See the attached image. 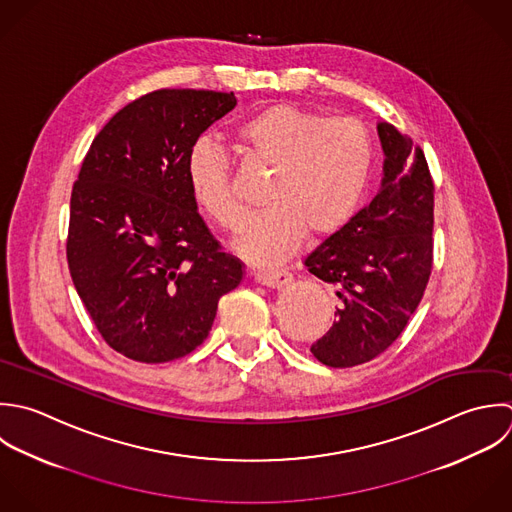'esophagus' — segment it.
Segmentation results:
<instances>
[{
    "label": "esophagus",
    "instance_id": "esophagus-1",
    "mask_svg": "<svg viewBox=\"0 0 512 512\" xmlns=\"http://www.w3.org/2000/svg\"><path fill=\"white\" fill-rule=\"evenodd\" d=\"M255 281L259 285L265 287H273V289H281L287 283L293 281V275L287 269H277V271H257L255 273Z\"/></svg>",
    "mask_w": 512,
    "mask_h": 512
}]
</instances>
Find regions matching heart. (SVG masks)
I'll return each mask as SVG.
<instances>
[{"instance_id": "heart-1", "label": "heart", "mask_w": 512, "mask_h": 512, "mask_svg": "<svg viewBox=\"0 0 512 512\" xmlns=\"http://www.w3.org/2000/svg\"><path fill=\"white\" fill-rule=\"evenodd\" d=\"M235 137L251 163L271 169L263 185L269 207L247 221L235 243L249 261H283L305 231L313 237L333 233L359 205L373 165V143L361 121L277 103L241 121ZM185 175L197 205L235 231L243 205L229 155L199 137L187 151Z\"/></svg>"}]
</instances>
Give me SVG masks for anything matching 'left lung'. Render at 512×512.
I'll list each match as a JSON object with an SVG mask.
<instances>
[{"label": "left lung", "instance_id": "8db88e82", "mask_svg": "<svg viewBox=\"0 0 512 512\" xmlns=\"http://www.w3.org/2000/svg\"><path fill=\"white\" fill-rule=\"evenodd\" d=\"M385 177L375 199L307 259L341 307L311 345L327 367L347 369L385 353L417 311L433 269L435 183L419 145L379 123Z\"/></svg>", "mask_w": 512, "mask_h": 512}]
</instances>
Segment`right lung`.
<instances>
[{
    "instance_id": "right-lung-1",
    "label": "right lung",
    "mask_w": 512,
    "mask_h": 512,
    "mask_svg": "<svg viewBox=\"0 0 512 512\" xmlns=\"http://www.w3.org/2000/svg\"><path fill=\"white\" fill-rule=\"evenodd\" d=\"M233 91L157 89L95 135L71 189L67 265L95 329L117 353L167 363L209 335L243 279L191 195L185 159L229 113Z\"/></svg>"
}]
</instances>
